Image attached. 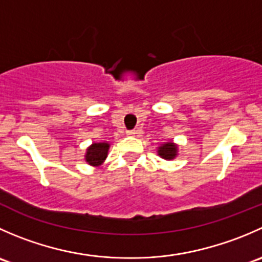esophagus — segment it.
Returning <instances> with one entry per match:
<instances>
[{"label":"esophagus","mask_w":262,"mask_h":262,"mask_svg":"<svg viewBox=\"0 0 262 262\" xmlns=\"http://www.w3.org/2000/svg\"><path fill=\"white\" fill-rule=\"evenodd\" d=\"M138 133H139L138 129H133V130H128V136H132V137L137 136V134H138Z\"/></svg>","instance_id":"1"}]
</instances>
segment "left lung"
<instances>
[{"label":"left lung","mask_w":262,"mask_h":262,"mask_svg":"<svg viewBox=\"0 0 262 262\" xmlns=\"http://www.w3.org/2000/svg\"><path fill=\"white\" fill-rule=\"evenodd\" d=\"M158 155L165 160H173L178 155V147L173 143H166L158 148Z\"/></svg>","instance_id":"obj_1"}]
</instances>
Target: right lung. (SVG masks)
Masks as SVG:
<instances>
[{
    "instance_id": "add662e5",
    "label": "right lung",
    "mask_w": 262,
    "mask_h": 262,
    "mask_svg": "<svg viewBox=\"0 0 262 262\" xmlns=\"http://www.w3.org/2000/svg\"><path fill=\"white\" fill-rule=\"evenodd\" d=\"M109 150V144L107 143H94L87 149L86 161L89 165L97 166L104 162Z\"/></svg>"
}]
</instances>
